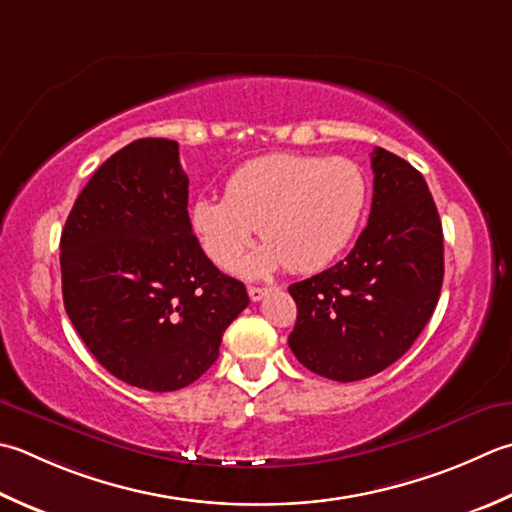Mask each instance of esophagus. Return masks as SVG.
I'll list each match as a JSON object with an SVG mask.
<instances>
[{"mask_svg":"<svg viewBox=\"0 0 512 512\" xmlns=\"http://www.w3.org/2000/svg\"><path fill=\"white\" fill-rule=\"evenodd\" d=\"M266 293H268V288H262V286H248L250 302H259V299H262Z\"/></svg>","mask_w":512,"mask_h":512,"instance_id":"obj_1","label":"esophagus"}]
</instances>
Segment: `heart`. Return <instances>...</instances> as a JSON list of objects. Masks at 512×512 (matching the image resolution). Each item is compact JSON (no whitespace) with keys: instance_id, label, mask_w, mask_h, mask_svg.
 <instances>
[{"instance_id":"b5f03b06","label":"heart","mask_w":512,"mask_h":512,"mask_svg":"<svg viewBox=\"0 0 512 512\" xmlns=\"http://www.w3.org/2000/svg\"><path fill=\"white\" fill-rule=\"evenodd\" d=\"M366 204V175L350 159L275 153L239 166L224 197H197L190 228L222 270L237 266L259 228L266 244L244 262L246 275L262 277L279 266L315 273L350 244Z\"/></svg>"}]
</instances>
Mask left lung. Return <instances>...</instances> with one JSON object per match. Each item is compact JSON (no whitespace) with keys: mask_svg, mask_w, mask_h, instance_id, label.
Returning <instances> with one entry per match:
<instances>
[{"mask_svg":"<svg viewBox=\"0 0 512 512\" xmlns=\"http://www.w3.org/2000/svg\"><path fill=\"white\" fill-rule=\"evenodd\" d=\"M373 206L355 248L335 266L288 286L295 357L335 382L395 364L428 324L444 282V233L426 179L375 148Z\"/></svg>","mask_w":512,"mask_h":512,"instance_id":"obj_1","label":"left lung"}]
</instances>
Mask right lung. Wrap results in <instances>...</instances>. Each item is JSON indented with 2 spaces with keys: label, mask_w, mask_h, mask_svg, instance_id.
<instances>
[{
  "label": "right lung",
  "mask_w": 512,
  "mask_h": 512,
  "mask_svg": "<svg viewBox=\"0 0 512 512\" xmlns=\"http://www.w3.org/2000/svg\"><path fill=\"white\" fill-rule=\"evenodd\" d=\"M64 308L110 375L170 393L215 364L246 286L213 266L188 217L173 139L117 150L75 199L62 233Z\"/></svg>",
  "instance_id": "right-lung-1"
}]
</instances>
